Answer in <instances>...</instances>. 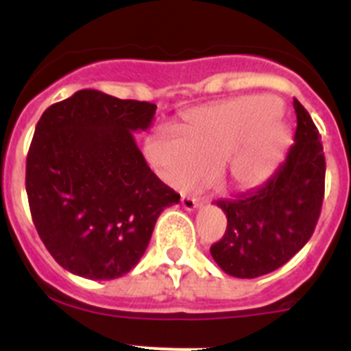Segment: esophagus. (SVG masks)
Segmentation results:
<instances>
[{
  "label": "esophagus",
  "mask_w": 351,
  "mask_h": 351,
  "mask_svg": "<svg viewBox=\"0 0 351 351\" xmlns=\"http://www.w3.org/2000/svg\"><path fill=\"white\" fill-rule=\"evenodd\" d=\"M181 204L186 210H195L198 206H200V200L195 197H182Z\"/></svg>",
  "instance_id": "1"
}]
</instances>
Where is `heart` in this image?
Wrapping results in <instances>:
<instances>
[{"label":"heart","instance_id":"obj_1","mask_svg":"<svg viewBox=\"0 0 351 351\" xmlns=\"http://www.w3.org/2000/svg\"><path fill=\"white\" fill-rule=\"evenodd\" d=\"M182 135L156 133L145 144L151 165L167 184L186 188L213 167L239 190L262 184L280 165L291 130L271 96H244L195 108L182 121Z\"/></svg>","mask_w":351,"mask_h":351}]
</instances>
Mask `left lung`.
<instances>
[{
	"instance_id": "1",
	"label": "left lung",
	"mask_w": 351,
	"mask_h": 351,
	"mask_svg": "<svg viewBox=\"0 0 351 351\" xmlns=\"http://www.w3.org/2000/svg\"><path fill=\"white\" fill-rule=\"evenodd\" d=\"M297 128L287 158L256 190L216 206L226 230L210 246L214 262L235 278H258L280 269L311 239L325 193V156L320 133L299 100Z\"/></svg>"
}]
</instances>
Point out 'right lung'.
Instances as JSON below:
<instances>
[{
    "label": "right lung",
    "mask_w": 351,
    "mask_h": 351,
    "mask_svg": "<svg viewBox=\"0 0 351 351\" xmlns=\"http://www.w3.org/2000/svg\"><path fill=\"white\" fill-rule=\"evenodd\" d=\"M154 112L149 101L82 89L40 117L26 160L31 218L71 274L104 281L130 272L161 210L179 204L133 138Z\"/></svg>",
    "instance_id": "right-lung-1"
}]
</instances>
